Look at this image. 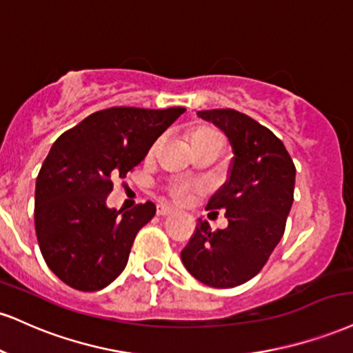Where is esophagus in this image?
<instances>
[{
	"mask_svg": "<svg viewBox=\"0 0 353 353\" xmlns=\"http://www.w3.org/2000/svg\"><path fill=\"white\" fill-rule=\"evenodd\" d=\"M156 214L161 215V217H163V215H171L174 214V209L171 205H168V203H158V207H156Z\"/></svg>",
	"mask_w": 353,
	"mask_h": 353,
	"instance_id": "1",
	"label": "esophagus"
}]
</instances>
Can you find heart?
<instances>
[{
	"instance_id": "heart-1",
	"label": "heart",
	"mask_w": 353,
	"mask_h": 353,
	"mask_svg": "<svg viewBox=\"0 0 353 353\" xmlns=\"http://www.w3.org/2000/svg\"><path fill=\"white\" fill-rule=\"evenodd\" d=\"M212 138H220V134L214 130L201 128V130L194 131L192 136H190V143H192V146H195V144H201ZM189 192H190V184L185 181H177L171 185L172 197L177 199V201H185V199L189 197Z\"/></svg>"
}]
</instances>
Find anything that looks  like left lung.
Returning <instances> with one entry per match:
<instances>
[{
    "instance_id": "1",
    "label": "left lung",
    "mask_w": 353,
    "mask_h": 353,
    "mask_svg": "<svg viewBox=\"0 0 353 353\" xmlns=\"http://www.w3.org/2000/svg\"><path fill=\"white\" fill-rule=\"evenodd\" d=\"M197 117L214 123L232 144L228 179L207 203V210H225L228 227L212 232L199 220L181 260L207 286L235 288L260 273L281 240L296 168L281 139L248 114L222 108Z\"/></svg>"
}]
</instances>
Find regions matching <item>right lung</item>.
Returning <instances> with one entry per match:
<instances>
[{
	"label": "right lung",
	"instance_id": "obj_1",
	"mask_svg": "<svg viewBox=\"0 0 353 353\" xmlns=\"http://www.w3.org/2000/svg\"><path fill=\"white\" fill-rule=\"evenodd\" d=\"M185 108L113 107L92 113L50 148L36 181L34 225L50 271L79 291H99L125 270L152 202L110 209L114 177L138 165Z\"/></svg>",
	"mask_w": 353,
	"mask_h": 353
}]
</instances>
